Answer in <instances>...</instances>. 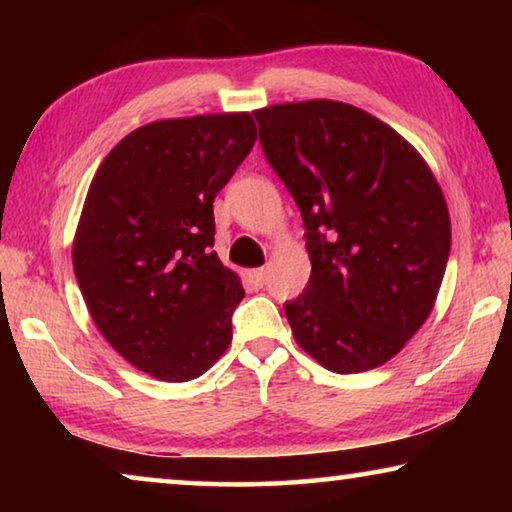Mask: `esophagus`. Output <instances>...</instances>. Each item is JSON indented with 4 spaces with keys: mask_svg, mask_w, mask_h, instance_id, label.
I'll use <instances>...</instances> for the list:
<instances>
[{
    "mask_svg": "<svg viewBox=\"0 0 512 512\" xmlns=\"http://www.w3.org/2000/svg\"><path fill=\"white\" fill-rule=\"evenodd\" d=\"M248 277H250V282L255 284V287H264V284H266V268H255V271L248 273Z\"/></svg>",
    "mask_w": 512,
    "mask_h": 512,
    "instance_id": "34e87169",
    "label": "esophagus"
}]
</instances>
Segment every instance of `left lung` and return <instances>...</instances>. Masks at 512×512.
<instances>
[{"instance_id": "1", "label": "left lung", "mask_w": 512, "mask_h": 512, "mask_svg": "<svg viewBox=\"0 0 512 512\" xmlns=\"http://www.w3.org/2000/svg\"><path fill=\"white\" fill-rule=\"evenodd\" d=\"M255 119L305 223L311 277L284 302L293 336L339 375L377 368L436 302L452 246L445 196L400 133L350 103H280Z\"/></svg>"}]
</instances>
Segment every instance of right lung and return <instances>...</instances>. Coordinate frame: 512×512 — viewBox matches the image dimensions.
Returning a JSON list of instances; mask_svg holds the SVG:
<instances>
[{
	"label": "right lung",
	"mask_w": 512,
	"mask_h": 512,
	"mask_svg": "<svg viewBox=\"0 0 512 512\" xmlns=\"http://www.w3.org/2000/svg\"><path fill=\"white\" fill-rule=\"evenodd\" d=\"M255 140L248 112L162 119L126 135L94 173L76 280L103 339L155 379L201 377L232 341L244 287L212 250V203Z\"/></svg>",
	"instance_id": "obj_1"
}]
</instances>
